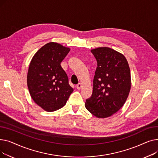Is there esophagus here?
<instances>
[{"instance_id":"esophagus-1","label":"esophagus","mask_w":158,"mask_h":158,"mask_svg":"<svg viewBox=\"0 0 158 158\" xmlns=\"http://www.w3.org/2000/svg\"><path fill=\"white\" fill-rule=\"evenodd\" d=\"M76 87H77V88L78 89H80L81 88V87H82L81 83H78V84L76 85Z\"/></svg>"}]
</instances>
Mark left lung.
<instances>
[{
	"label": "left lung",
	"instance_id": "left-lung-1",
	"mask_svg": "<svg viewBox=\"0 0 158 158\" xmlns=\"http://www.w3.org/2000/svg\"><path fill=\"white\" fill-rule=\"evenodd\" d=\"M97 62L92 96L85 107L97 118L117 113L126 102L131 89V73L123 54L109 47L91 51Z\"/></svg>",
	"mask_w": 158,
	"mask_h": 158
}]
</instances>
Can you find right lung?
I'll list each match as a JSON object with an SVG mask.
<instances>
[{
    "label": "right lung",
    "instance_id": "add662e5",
    "mask_svg": "<svg viewBox=\"0 0 158 158\" xmlns=\"http://www.w3.org/2000/svg\"><path fill=\"white\" fill-rule=\"evenodd\" d=\"M69 51V48L50 42L38 50L30 63L27 77L30 95L47 111L61 108L73 91L61 66Z\"/></svg>",
    "mask_w": 158,
    "mask_h": 158
}]
</instances>
